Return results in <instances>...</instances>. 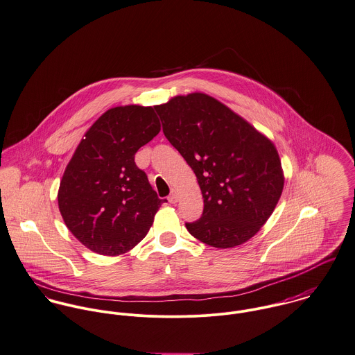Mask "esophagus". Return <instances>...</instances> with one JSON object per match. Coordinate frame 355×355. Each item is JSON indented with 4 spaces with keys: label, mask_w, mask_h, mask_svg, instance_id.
<instances>
[{
    "label": "esophagus",
    "mask_w": 355,
    "mask_h": 355,
    "mask_svg": "<svg viewBox=\"0 0 355 355\" xmlns=\"http://www.w3.org/2000/svg\"><path fill=\"white\" fill-rule=\"evenodd\" d=\"M167 200H168V202L175 204V202L178 201V196H177V193H175V192H171V193H170V196L167 197Z\"/></svg>",
    "instance_id": "obj_1"
}]
</instances>
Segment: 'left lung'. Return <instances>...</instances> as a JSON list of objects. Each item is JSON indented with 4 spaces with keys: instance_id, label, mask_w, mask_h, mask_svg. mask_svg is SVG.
Returning a JSON list of instances; mask_svg holds the SVG:
<instances>
[{
    "instance_id": "1",
    "label": "left lung",
    "mask_w": 355,
    "mask_h": 355,
    "mask_svg": "<svg viewBox=\"0 0 355 355\" xmlns=\"http://www.w3.org/2000/svg\"><path fill=\"white\" fill-rule=\"evenodd\" d=\"M155 110L166 139L195 171L204 198L201 218L185 223L188 232L223 249L250 239L283 191L274 143L205 94L175 96Z\"/></svg>"
}]
</instances>
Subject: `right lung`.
<instances>
[{
    "mask_svg": "<svg viewBox=\"0 0 355 355\" xmlns=\"http://www.w3.org/2000/svg\"><path fill=\"white\" fill-rule=\"evenodd\" d=\"M160 130L153 107L119 106L87 130L62 175L58 207L69 232L89 250L119 256L153 226L162 202L135 154Z\"/></svg>",
    "mask_w": 355,
    "mask_h": 355,
    "instance_id": "right-lung-1",
    "label": "right lung"
}]
</instances>
